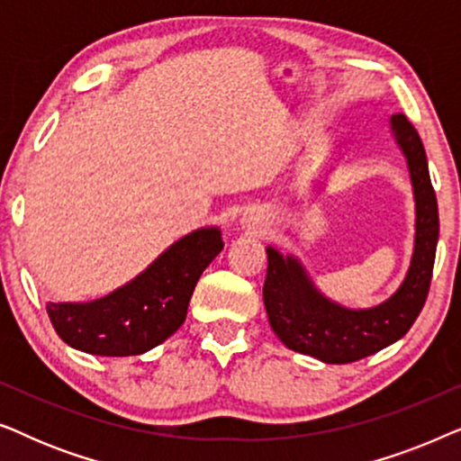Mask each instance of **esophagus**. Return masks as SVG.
<instances>
[{"label": "esophagus", "mask_w": 461, "mask_h": 461, "mask_svg": "<svg viewBox=\"0 0 461 461\" xmlns=\"http://www.w3.org/2000/svg\"><path fill=\"white\" fill-rule=\"evenodd\" d=\"M243 224L245 226H248V229L249 230H254V232H260V229H262V224H260V220H258V218H245L243 220Z\"/></svg>", "instance_id": "esophagus-1"}]
</instances>
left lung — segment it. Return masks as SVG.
Instances as JSON below:
<instances>
[{
    "mask_svg": "<svg viewBox=\"0 0 461 461\" xmlns=\"http://www.w3.org/2000/svg\"><path fill=\"white\" fill-rule=\"evenodd\" d=\"M394 140L407 159L415 199V243L405 281L386 302L352 311L325 298L298 258L267 248L264 306L268 323L287 348L323 363L358 361L394 344L418 319L430 289L438 241V205L424 144L405 115L390 119Z\"/></svg>",
    "mask_w": 461,
    "mask_h": 461,
    "instance_id": "8db88e82",
    "label": "left lung"
}]
</instances>
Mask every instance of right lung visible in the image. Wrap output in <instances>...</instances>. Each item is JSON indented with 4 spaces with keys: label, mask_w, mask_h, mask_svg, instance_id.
I'll list each match as a JSON object with an SVG mask.
<instances>
[{
    "label": "right lung",
    "mask_w": 461,
    "mask_h": 461,
    "mask_svg": "<svg viewBox=\"0 0 461 461\" xmlns=\"http://www.w3.org/2000/svg\"><path fill=\"white\" fill-rule=\"evenodd\" d=\"M222 248L220 229H199L123 287L92 302H50L48 317L71 348L98 357L142 355L185 323L194 285Z\"/></svg>",
    "instance_id": "add662e5"
}]
</instances>
